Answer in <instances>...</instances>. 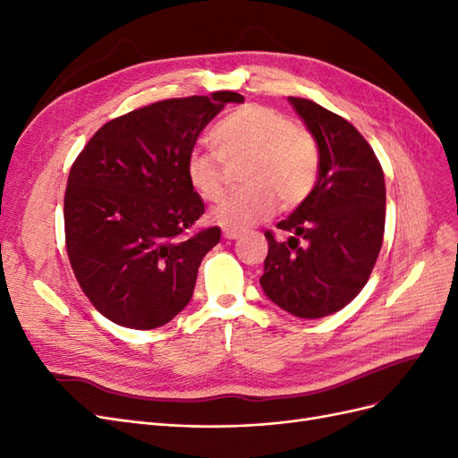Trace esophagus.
Instances as JSON below:
<instances>
[{"instance_id":"esophagus-1","label":"esophagus","mask_w":458,"mask_h":458,"mask_svg":"<svg viewBox=\"0 0 458 458\" xmlns=\"http://www.w3.org/2000/svg\"><path fill=\"white\" fill-rule=\"evenodd\" d=\"M239 234H241V231H237V229H224V239L225 241L239 239Z\"/></svg>"}]
</instances>
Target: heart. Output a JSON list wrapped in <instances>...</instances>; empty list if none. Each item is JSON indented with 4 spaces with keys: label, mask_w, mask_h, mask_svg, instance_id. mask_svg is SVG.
Listing matches in <instances>:
<instances>
[{
    "label": "heart",
    "mask_w": 458,
    "mask_h": 458,
    "mask_svg": "<svg viewBox=\"0 0 458 458\" xmlns=\"http://www.w3.org/2000/svg\"><path fill=\"white\" fill-rule=\"evenodd\" d=\"M215 152L192 148L185 162L187 182L204 200L224 191V162L246 158L242 189L221 199L210 212L214 224L244 229L267 217L276 206L306 200L317 183L318 148L313 137L293 126L284 114L263 105H244L221 118L210 131Z\"/></svg>",
    "instance_id": "1"
}]
</instances>
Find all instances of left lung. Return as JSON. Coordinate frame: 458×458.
Here are the masks:
<instances>
[{"label":"left lung","mask_w":458,"mask_h":458,"mask_svg":"<svg viewBox=\"0 0 458 458\" xmlns=\"http://www.w3.org/2000/svg\"><path fill=\"white\" fill-rule=\"evenodd\" d=\"M318 148V175L296 210L276 227L259 284L266 296L300 318L340 311L361 293L380 254L386 221L382 165L348 120L310 99L288 97Z\"/></svg>","instance_id":"obj_1"}]
</instances>
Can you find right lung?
Returning <instances> with one entry per match:
<instances>
[{"mask_svg":"<svg viewBox=\"0 0 458 458\" xmlns=\"http://www.w3.org/2000/svg\"><path fill=\"white\" fill-rule=\"evenodd\" d=\"M234 91L168 99L106 122L72 164L64 192L66 252L84 294L135 330L170 323L192 298L219 227L187 233L204 202L185 162Z\"/></svg>","mask_w":458,"mask_h":458,"instance_id":"add662e5","label":"right lung"}]
</instances>
